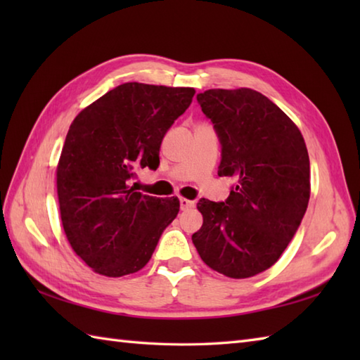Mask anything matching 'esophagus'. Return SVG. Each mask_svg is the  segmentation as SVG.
Masks as SVG:
<instances>
[{
    "instance_id": "1",
    "label": "esophagus",
    "mask_w": 360,
    "mask_h": 360,
    "mask_svg": "<svg viewBox=\"0 0 360 360\" xmlns=\"http://www.w3.org/2000/svg\"><path fill=\"white\" fill-rule=\"evenodd\" d=\"M179 202H181V210H188L195 207V201H190L187 198H181Z\"/></svg>"
}]
</instances>
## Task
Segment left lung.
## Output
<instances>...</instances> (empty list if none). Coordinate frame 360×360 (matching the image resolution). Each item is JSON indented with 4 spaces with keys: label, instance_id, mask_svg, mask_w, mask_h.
I'll return each mask as SVG.
<instances>
[{
    "label": "left lung",
    "instance_id": "1",
    "mask_svg": "<svg viewBox=\"0 0 360 360\" xmlns=\"http://www.w3.org/2000/svg\"><path fill=\"white\" fill-rule=\"evenodd\" d=\"M196 98L223 145L218 174L232 176L236 186L226 202L200 200L202 226L192 240L210 269L254 277L277 263L307 212V143L294 122L255 89H207Z\"/></svg>",
    "mask_w": 360,
    "mask_h": 360
}]
</instances>
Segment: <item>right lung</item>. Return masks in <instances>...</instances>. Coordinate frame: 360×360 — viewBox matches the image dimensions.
Wrapping results in <instances>:
<instances>
[{
    "label": "right lung",
    "instance_id": "1",
    "mask_svg": "<svg viewBox=\"0 0 360 360\" xmlns=\"http://www.w3.org/2000/svg\"><path fill=\"white\" fill-rule=\"evenodd\" d=\"M195 93L128 82L72 120L57 164L60 218L72 250L96 274L141 271L178 215V198L142 195L129 184L136 170L159 165L164 134Z\"/></svg>",
    "mask_w": 360,
    "mask_h": 360
}]
</instances>
